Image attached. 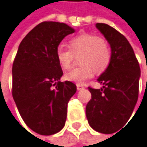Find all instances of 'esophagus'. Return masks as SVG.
Masks as SVG:
<instances>
[{"label": "esophagus", "instance_id": "obj_1", "mask_svg": "<svg viewBox=\"0 0 147 147\" xmlns=\"http://www.w3.org/2000/svg\"><path fill=\"white\" fill-rule=\"evenodd\" d=\"M84 84H77V89L78 90H82V89H84Z\"/></svg>", "mask_w": 147, "mask_h": 147}]
</instances>
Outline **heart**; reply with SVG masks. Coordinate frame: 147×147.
Returning <instances> with one entry per match:
<instances>
[{
	"label": "heart",
	"instance_id": "obj_1",
	"mask_svg": "<svg viewBox=\"0 0 147 147\" xmlns=\"http://www.w3.org/2000/svg\"><path fill=\"white\" fill-rule=\"evenodd\" d=\"M69 48L63 45L57 49L56 56L58 63L63 69L70 68L74 56H80L81 67L67 72L64 78L73 83H83L94 75V69L101 73L105 71L111 58V49L105 40L91 34H83L69 42Z\"/></svg>",
	"mask_w": 147,
	"mask_h": 147
}]
</instances>
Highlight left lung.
Returning a JSON list of instances; mask_svg holds the SVG:
<instances>
[{
    "instance_id": "8db88e82",
    "label": "left lung",
    "mask_w": 147,
    "mask_h": 147,
    "mask_svg": "<svg viewBox=\"0 0 147 147\" xmlns=\"http://www.w3.org/2000/svg\"><path fill=\"white\" fill-rule=\"evenodd\" d=\"M96 28L109 42L111 58L98 78L102 88L89 87L91 99L85 112L90 127L107 134L131 117L139 97L140 67L131 44L121 33L105 23H97Z\"/></svg>"
}]
</instances>
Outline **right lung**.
Returning <instances> with one entry per match:
<instances>
[{
    "label": "right lung",
    "mask_w": 147,
    "mask_h": 147,
    "mask_svg": "<svg viewBox=\"0 0 147 147\" xmlns=\"http://www.w3.org/2000/svg\"><path fill=\"white\" fill-rule=\"evenodd\" d=\"M74 32L65 23L43 22L19 45L12 67V95L23 121L38 134H55L65 125L68 103L77 86L60 81L63 70L56 52L63 39Z\"/></svg>",
    "instance_id": "add662e5"
}]
</instances>
